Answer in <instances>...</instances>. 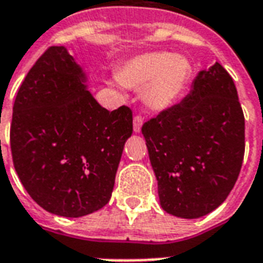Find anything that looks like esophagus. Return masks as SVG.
Masks as SVG:
<instances>
[{"instance_id": "1", "label": "esophagus", "mask_w": 263, "mask_h": 263, "mask_svg": "<svg viewBox=\"0 0 263 263\" xmlns=\"http://www.w3.org/2000/svg\"><path fill=\"white\" fill-rule=\"evenodd\" d=\"M142 125H143V119L140 116H135L134 117V132L139 134L140 129H142Z\"/></svg>"}]
</instances>
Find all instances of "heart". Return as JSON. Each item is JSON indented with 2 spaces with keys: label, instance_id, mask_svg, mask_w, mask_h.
<instances>
[{
  "label": "heart",
  "instance_id": "heart-1",
  "mask_svg": "<svg viewBox=\"0 0 263 263\" xmlns=\"http://www.w3.org/2000/svg\"><path fill=\"white\" fill-rule=\"evenodd\" d=\"M191 67L183 57L170 52H147L131 58L117 72L115 82L144 87L143 98L157 110L167 109L182 96Z\"/></svg>",
  "mask_w": 263,
  "mask_h": 263
}]
</instances>
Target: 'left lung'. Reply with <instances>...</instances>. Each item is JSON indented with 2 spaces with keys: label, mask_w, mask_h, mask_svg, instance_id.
Here are the masks:
<instances>
[{
  "label": "left lung",
  "mask_w": 263,
  "mask_h": 263,
  "mask_svg": "<svg viewBox=\"0 0 263 263\" xmlns=\"http://www.w3.org/2000/svg\"><path fill=\"white\" fill-rule=\"evenodd\" d=\"M163 211L198 219L223 204L245 155V116L231 76L220 63L201 70L178 105L144 123Z\"/></svg>",
  "instance_id": "left-lung-1"
}]
</instances>
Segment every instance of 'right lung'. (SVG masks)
I'll return each instance as SVG.
<instances>
[{"mask_svg":"<svg viewBox=\"0 0 263 263\" xmlns=\"http://www.w3.org/2000/svg\"><path fill=\"white\" fill-rule=\"evenodd\" d=\"M66 47H51L21 83L10 148L25 191L47 212L81 217L108 204L132 135L127 106L102 108Z\"/></svg>","mask_w":263,"mask_h":263,"instance_id":"add662e5","label":"right lung"}]
</instances>
